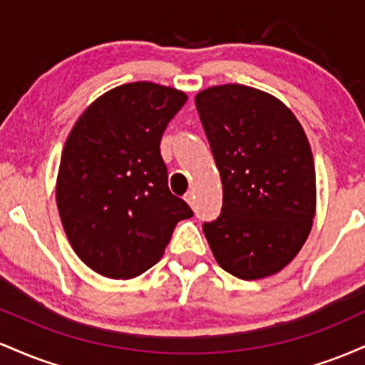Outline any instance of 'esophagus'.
I'll list each match as a JSON object with an SVG mask.
<instances>
[{
  "label": "esophagus",
  "instance_id": "1",
  "mask_svg": "<svg viewBox=\"0 0 365 365\" xmlns=\"http://www.w3.org/2000/svg\"><path fill=\"white\" fill-rule=\"evenodd\" d=\"M185 200L188 202V206L194 207V206H195V195H194V192L188 190L187 194H185Z\"/></svg>",
  "mask_w": 365,
  "mask_h": 365
}]
</instances>
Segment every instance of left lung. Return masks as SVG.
I'll list each match as a JSON object with an SVG mask.
<instances>
[{
  "label": "left lung",
  "mask_w": 365,
  "mask_h": 365,
  "mask_svg": "<svg viewBox=\"0 0 365 365\" xmlns=\"http://www.w3.org/2000/svg\"><path fill=\"white\" fill-rule=\"evenodd\" d=\"M195 106L223 183L202 230L216 262L240 279L282 271L316 216V170L302 125L274 96L240 83L200 91Z\"/></svg>",
  "instance_id": "obj_1"
}]
</instances>
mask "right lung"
Segmentation results:
<instances>
[{
    "instance_id": "right-lung-1",
    "label": "right lung",
    "mask_w": 365,
    "mask_h": 365,
    "mask_svg": "<svg viewBox=\"0 0 365 365\" xmlns=\"http://www.w3.org/2000/svg\"><path fill=\"white\" fill-rule=\"evenodd\" d=\"M185 92L132 82L104 92L75 121L61 153L56 204L83 264L113 279L153 267L178 221L194 216L168 188L163 132Z\"/></svg>"
}]
</instances>
